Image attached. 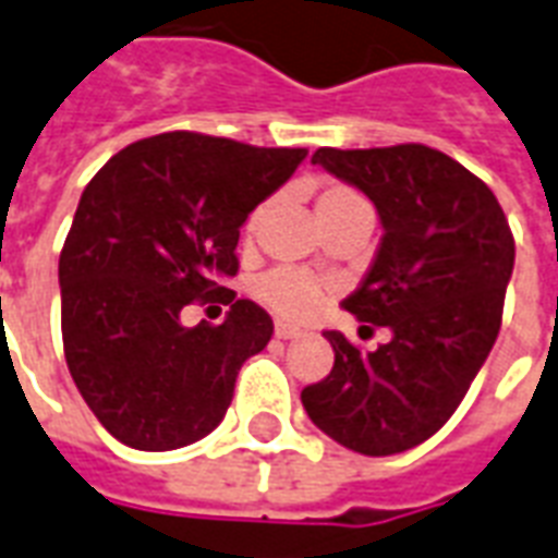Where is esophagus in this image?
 <instances>
[{
    "mask_svg": "<svg viewBox=\"0 0 558 558\" xmlns=\"http://www.w3.org/2000/svg\"><path fill=\"white\" fill-rule=\"evenodd\" d=\"M296 335H303V329H300V326L282 324V320L276 324V338H284V341H288V338H296Z\"/></svg>",
    "mask_w": 558,
    "mask_h": 558,
    "instance_id": "obj_1",
    "label": "esophagus"
}]
</instances>
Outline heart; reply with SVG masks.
Wrapping results in <instances>:
<instances>
[{
  "instance_id": "obj_1",
  "label": "heart",
  "mask_w": 558,
  "mask_h": 558,
  "mask_svg": "<svg viewBox=\"0 0 558 558\" xmlns=\"http://www.w3.org/2000/svg\"><path fill=\"white\" fill-rule=\"evenodd\" d=\"M355 205H367L362 196L355 194L353 187L347 184H329L317 196V217L326 220V217L341 215L347 208H355ZM264 208H255L250 220H246V232H255V226L262 220ZM255 291L262 296L264 303L270 305L276 314L282 317H305L312 314L317 305L324 303L326 284L312 274H303V270H288V267H279V270H270L267 276L258 279Z\"/></svg>"
}]
</instances>
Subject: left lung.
Listing matches in <instances>:
<instances>
[{"mask_svg":"<svg viewBox=\"0 0 558 558\" xmlns=\"http://www.w3.org/2000/svg\"><path fill=\"white\" fill-rule=\"evenodd\" d=\"M312 165L355 184L379 211L383 241L343 308L388 326L391 341L362 353L329 329L332 371L303 388V405L347 450L403 453L450 421L492 353L512 229L492 187L433 146H324Z\"/></svg>","mask_w":558,"mask_h":558,"instance_id":"left-lung-1","label":"left lung"}]
</instances>
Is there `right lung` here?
<instances>
[{"label":"right lung","mask_w":558,"mask_h":558,"mask_svg":"<svg viewBox=\"0 0 558 558\" xmlns=\"http://www.w3.org/2000/svg\"><path fill=\"white\" fill-rule=\"evenodd\" d=\"M305 155L165 132L90 179L58 262L61 335L75 388L117 441L161 453L223 421L238 371L267 347L274 320L232 291L220 326L187 329L179 314L226 291L246 215Z\"/></svg>","instance_id":"obj_1"}]
</instances>
